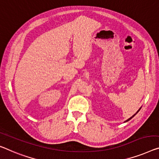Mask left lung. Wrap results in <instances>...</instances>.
<instances>
[{
    "mask_svg": "<svg viewBox=\"0 0 159 159\" xmlns=\"http://www.w3.org/2000/svg\"><path fill=\"white\" fill-rule=\"evenodd\" d=\"M141 108H140V109H139V110H138L137 111H136V114H134V115H133L132 116H131V117H130V118H129V119H127V120H126V121H124V122H127L128 121H129V120H130V119H132V118H133V117H134V116H135V115H136V114H137V113H138V112L139 111V110H140V109H141Z\"/></svg>",
    "mask_w": 159,
    "mask_h": 159,
    "instance_id": "1",
    "label": "left lung"
}]
</instances>
